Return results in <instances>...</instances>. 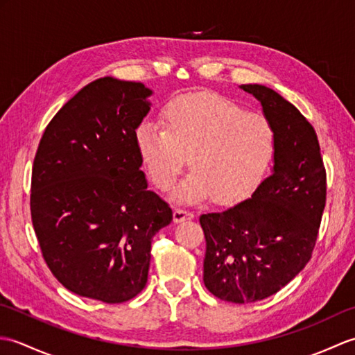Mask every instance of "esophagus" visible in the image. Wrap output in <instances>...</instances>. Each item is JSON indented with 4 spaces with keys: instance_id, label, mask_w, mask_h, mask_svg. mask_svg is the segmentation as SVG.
<instances>
[{
    "instance_id": "1",
    "label": "esophagus",
    "mask_w": 355,
    "mask_h": 355,
    "mask_svg": "<svg viewBox=\"0 0 355 355\" xmlns=\"http://www.w3.org/2000/svg\"><path fill=\"white\" fill-rule=\"evenodd\" d=\"M193 212H189V210L184 209H175L173 210V223H183V221H189L193 220Z\"/></svg>"
}]
</instances>
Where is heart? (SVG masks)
Returning a JSON list of instances; mask_svg holds the SVG:
<instances>
[{
    "label": "heart",
    "mask_w": 355,
    "mask_h": 355,
    "mask_svg": "<svg viewBox=\"0 0 355 355\" xmlns=\"http://www.w3.org/2000/svg\"><path fill=\"white\" fill-rule=\"evenodd\" d=\"M162 125L143 123L135 140L143 164L162 191H169L189 158L192 172L172 198L193 205L245 198L273 160L276 132L259 112L214 93L180 96L162 114Z\"/></svg>",
    "instance_id": "heart-1"
}]
</instances>
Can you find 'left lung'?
I'll use <instances>...</instances> for the list:
<instances>
[{
  "label": "left lung",
  "mask_w": 355,
  "mask_h": 355,
  "mask_svg": "<svg viewBox=\"0 0 355 355\" xmlns=\"http://www.w3.org/2000/svg\"><path fill=\"white\" fill-rule=\"evenodd\" d=\"M241 89L261 103L276 132L270 175L250 198L200 216L206 235V288L233 304L262 300L310 261L327 200V173L311 123L266 85Z\"/></svg>",
  "instance_id": "8db88e82"
}]
</instances>
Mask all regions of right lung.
<instances>
[{
	"label": "right lung",
	"mask_w": 355,
	"mask_h": 355,
	"mask_svg": "<svg viewBox=\"0 0 355 355\" xmlns=\"http://www.w3.org/2000/svg\"><path fill=\"white\" fill-rule=\"evenodd\" d=\"M153 89L101 78L53 117L32 171L30 209L44 259L67 290L120 304L145 288L155 233L172 210L141 171L135 130Z\"/></svg>",
	"instance_id": "obj_1"
}]
</instances>
